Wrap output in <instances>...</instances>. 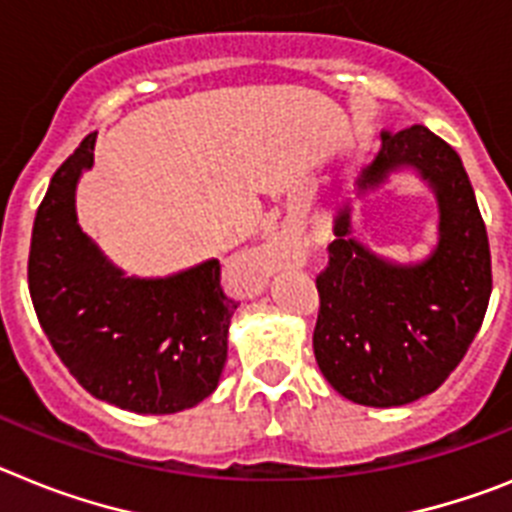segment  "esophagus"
Wrapping results in <instances>:
<instances>
[{
    "instance_id": "obj_1",
    "label": "esophagus",
    "mask_w": 512,
    "mask_h": 512,
    "mask_svg": "<svg viewBox=\"0 0 512 512\" xmlns=\"http://www.w3.org/2000/svg\"><path fill=\"white\" fill-rule=\"evenodd\" d=\"M299 260V247L288 237H275L273 242L262 244L260 250H252L237 260L234 268L244 275V281H250L252 286H260L262 281H268L275 270L291 268Z\"/></svg>"
}]
</instances>
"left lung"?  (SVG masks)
I'll return each mask as SVG.
<instances>
[{"label": "left lung", "instance_id": "8db88e82", "mask_svg": "<svg viewBox=\"0 0 512 512\" xmlns=\"http://www.w3.org/2000/svg\"><path fill=\"white\" fill-rule=\"evenodd\" d=\"M412 167L438 198V247L417 265H394L350 237V206L335 219L330 262L317 275L314 355L342 397L399 407L451 376L482 327L492 293L487 229L461 157L425 126L381 133L358 193Z\"/></svg>", "mask_w": 512, "mask_h": 512}]
</instances>
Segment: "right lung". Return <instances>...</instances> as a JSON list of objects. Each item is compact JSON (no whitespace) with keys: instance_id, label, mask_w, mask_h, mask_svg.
<instances>
[{"instance_id":"obj_1","label":"right lung","mask_w":512,"mask_h":512,"mask_svg":"<svg viewBox=\"0 0 512 512\" xmlns=\"http://www.w3.org/2000/svg\"><path fill=\"white\" fill-rule=\"evenodd\" d=\"M90 133L51 177L30 239L28 286L53 350L92 397L172 415L211 394L237 301L219 260L170 278H126L77 224V182L95 162Z\"/></svg>"}]
</instances>
